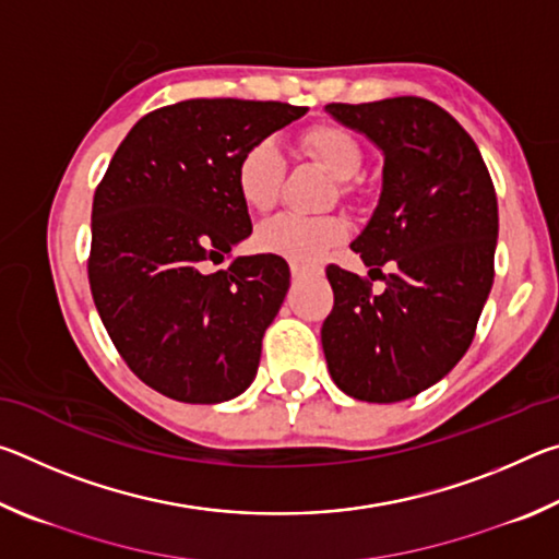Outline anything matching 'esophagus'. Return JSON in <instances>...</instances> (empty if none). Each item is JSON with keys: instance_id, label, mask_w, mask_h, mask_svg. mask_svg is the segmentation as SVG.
I'll use <instances>...</instances> for the list:
<instances>
[{"instance_id": "obj_1", "label": "esophagus", "mask_w": 559, "mask_h": 559, "mask_svg": "<svg viewBox=\"0 0 559 559\" xmlns=\"http://www.w3.org/2000/svg\"><path fill=\"white\" fill-rule=\"evenodd\" d=\"M308 273H313V266H306V263H296V261L290 263L293 278H302V276H308Z\"/></svg>"}]
</instances>
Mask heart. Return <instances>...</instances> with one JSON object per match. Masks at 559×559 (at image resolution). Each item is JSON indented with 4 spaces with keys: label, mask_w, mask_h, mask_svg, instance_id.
Here are the masks:
<instances>
[{
    "label": "heart",
    "mask_w": 559,
    "mask_h": 559,
    "mask_svg": "<svg viewBox=\"0 0 559 559\" xmlns=\"http://www.w3.org/2000/svg\"><path fill=\"white\" fill-rule=\"evenodd\" d=\"M306 155L323 165L340 182L353 179L362 167V150L345 128L320 122L300 135ZM283 182V157L273 140H259L246 147L236 163V192L251 212H269L278 200ZM349 234L340 216H300L278 214L263 222L257 231L261 251L288 259L290 263H318Z\"/></svg>",
    "instance_id": "1"
}]
</instances>
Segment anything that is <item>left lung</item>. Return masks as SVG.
Here are the masks:
<instances>
[{"label":"left lung","instance_id":"left-lung-1","mask_svg":"<svg viewBox=\"0 0 559 559\" xmlns=\"http://www.w3.org/2000/svg\"><path fill=\"white\" fill-rule=\"evenodd\" d=\"M328 116L380 150L382 189L349 249L370 273L328 266L335 293L320 340L333 382L362 402L409 400L443 380L476 333L498 241V202L476 143L437 103H330Z\"/></svg>","mask_w":559,"mask_h":559}]
</instances>
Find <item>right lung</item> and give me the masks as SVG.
<instances>
[{
  "label": "right lung",
  "instance_id": "1",
  "mask_svg": "<svg viewBox=\"0 0 559 559\" xmlns=\"http://www.w3.org/2000/svg\"><path fill=\"white\" fill-rule=\"evenodd\" d=\"M278 100L194 98L147 112L93 197L88 281L112 345L147 386L187 404L249 390L290 286L273 253L222 263L251 236L236 192L246 147L302 118Z\"/></svg>",
  "mask_w": 559,
  "mask_h": 559
}]
</instances>
